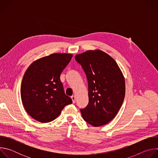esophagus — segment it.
Here are the masks:
<instances>
[{
	"label": "esophagus",
	"instance_id": "esophagus-1",
	"mask_svg": "<svg viewBox=\"0 0 158 158\" xmlns=\"http://www.w3.org/2000/svg\"><path fill=\"white\" fill-rule=\"evenodd\" d=\"M71 99L73 100V103H75V102H76V97H75V96H71Z\"/></svg>",
	"mask_w": 158,
	"mask_h": 158
}]
</instances>
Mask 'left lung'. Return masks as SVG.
<instances>
[{
	"instance_id": "obj_1",
	"label": "left lung",
	"mask_w": 158,
	"mask_h": 158,
	"mask_svg": "<svg viewBox=\"0 0 158 158\" xmlns=\"http://www.w3.org/2000/svg\"><path fill=\"white\" fill-rule=\"evenodd\" d=\"M86 75L89 103L81 109L83 119L99 127L116 116L125 96V80L116 62L106 52L88 51L75 56Z\"/></svg>"
}]
</instances>
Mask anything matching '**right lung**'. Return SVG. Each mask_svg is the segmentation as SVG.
Segmentation results:
<instances>
[{"label": "right lung", "mask_w": 158, "mask_h": 158, "mask_svg": "<svg viewBox=\"0 0 158 158\" xmlns=\"http://www.w3.org/2000/svg\"><path fill=\"white\" fill-rule=\"evenodd\" d=\"M70 54H52L31 64L22 79L20 96L27 113L40 123L56 119L73 102L65 95L60 74L72 59Z\"/></svg>", "instance_id": "right-lung-1"}]
</instances>
